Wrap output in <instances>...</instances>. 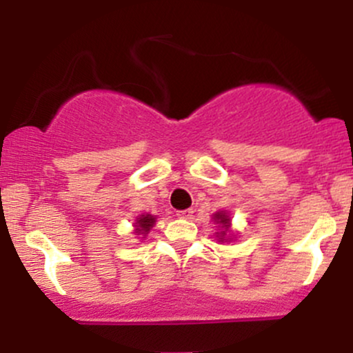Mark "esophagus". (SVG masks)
I'll return each instance as SVG.
<instances>
[{
	"mask_svg": "<svg viewBox=\"0 0 353 353\" xmlns=\"http://www.w3.org/2000/svg\"><path fill=\"white\" fill-rule=\"evenodd\" d=\"M192 216H194L192 209H184V210H179V212H177V217H181V219H192Z\"/></svg>",
	"mask_w": 353,
	"mask_h": 353,
	"instance_id": "34e87169",
	"label": "esophagus"
}]
</instances>
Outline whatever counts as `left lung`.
<instances>
[{"mask_svg": "<svg viewBox=\"0 0 353 353\" xmlns=\"http://www.w3.org/2000/svg\"><path fill=\"white\" fill-rule=\"evenodd\" d=\"M212 219H214V222H217V224L222 225L221 232H217L219 242H228L229 237H230V236H228V232L230 230V219L228 216V212L221 210V212L214 214Z\"/></svg>", "mask_w": 353, "mask_h": 353, "instance_id": "1", "label": "left lung"}]
</instances>
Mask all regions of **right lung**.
Segmentation results:
<instances>
[{
	"mask_svg": "<svg viewBox=\"0 0 353 353\" xmlns=\"http://www.w3.org/2000/svg\"><path fill=\"white\" fill-rule=\"evenodd\" d=\"M154 224H156V217L151 216V214H143V216L136 219V232L145 236L152 229Z\"/></svg>",
	"mask_w": 353,
	"mask_h": 353,
	"instance_id": "1",
	"label": "right lung"
}]
</instances>
